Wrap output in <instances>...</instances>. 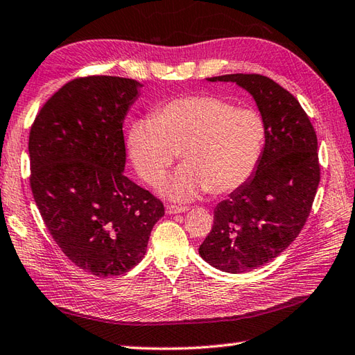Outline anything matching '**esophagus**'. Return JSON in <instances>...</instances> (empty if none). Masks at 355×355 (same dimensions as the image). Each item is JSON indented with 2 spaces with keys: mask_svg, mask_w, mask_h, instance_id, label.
<instances>
[{
  "mask_svg": "<svg viewBox=\"0 0 355 355\" xmlns=\"http://www.w3.org/2000/svg\"><path fill=\"white\" fill-rule=\"evenodd\" d=\"M187 207H182V205H167L165 207V211H167V214H179V213H185L187 211Z\"/></svg>",
  "mask_w": 355,
  "mask_h": 355,
  "instance_id": "34e87169",
  "label": "esophagus"
}]
</instances>
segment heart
<instances>
[{"label": "heart", "instance_id": "1", "mask_svg": "<svg viewBox=\"0 0 355 355\" xmlns=\"http://www.w3.org/2000/svg\"><path fill=\"white\" fill-rule=\"evenodd\" d=\"M263 144L265 122L256 110L213 95L171 99L128 132L130 157L148 184H156L180 153L184 165L161 185L173 200H190L204 190H237L256 171Z\"/></svg>", "mask_w": 355, "mask_h": 355}]
</instances>
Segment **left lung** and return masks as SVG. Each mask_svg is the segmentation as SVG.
Returning a JSON list of instances; mask_svg holds the SVG:
<instances>
[{
  "label": "left lung",
  "mask_w": 355,
  "mask_h": 355,
  "mask_svg": "<svg viewBox=\"0 0 355 355\" xmlns=\"http://www.w3.org/2000/svg\"><path fill=\"white\" fill-rule=\"evenodd\" d=\"M236 83L254 98L265 122V147L256 171L214 208L200 257L225 272L271 262L299 236L320 182L317 136L291 93L257 73L207 78Z\"/></svg>",
  "instance_id": "obj_1"
}]
</instances>
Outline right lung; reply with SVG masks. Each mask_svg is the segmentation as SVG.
I'll list each match as a JSON object with an SVG mask.
<instances>
[{
	"mask_svg": "<svg viewBox=\"0 0 355 355\" xmlns=\"http://www.w3.org/2000/svg\"><path fill=\"white\" fill-rule=\"evenodd\" d=\"M141 83L85 76L42 105L28 136L33 199L58 247L81 270L121 276L146 256L164 204L125 175L122 125Z\"/></svg>",
	"mask_w": 355,
	"mask_h": 355,
	"instance_id": "right-lung-1",
	"label": "right lung"
}]
</instances>
